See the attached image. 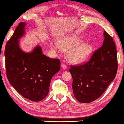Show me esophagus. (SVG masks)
I'll use <instances>...</instances> for the list:
<instances>
[{
	"label": "esophagus",
	"mask_w": 124,
	"mask_h": 124,
	"mask_svg": "<svg viewBox=\"0 0 124 124\" xmlns=\"http://www.w3.org/2000/svg\"><path fill=\"white\" fill-rule=\"evenodd\" d=\"M61 68H62L63 69H67V66H66V65H65V64H64V63H62L61 64Z\"/></svg>",
	"instance_id": "esophagus-1"
}]
</instances>
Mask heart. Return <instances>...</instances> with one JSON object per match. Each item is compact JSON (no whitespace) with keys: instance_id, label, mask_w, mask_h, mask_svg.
<instances>
[{"instance_id":"obj_1","label":"heart","mask_w":124,"mask_h":124,"mask_svg":"<svg viewBox=\"0 0 124 124\" xmlns=\"http://www.w3.org/2000/svg\"><path fill=\"white\" fill-rule=\"evenodd\" d=\"M81 42L78 37L70 35L60 39L58 43H51L50 46L55 52H59L60 49L64 51L69 50L67 54L68 59L72 63H78L87 59L93 51L91 45Z\"/></svg>"}]
</instances>
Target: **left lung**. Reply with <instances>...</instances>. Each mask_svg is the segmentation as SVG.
<instances>
[{
    "label": "left lung",
    "instance_id": "8db88e82",
    "mask_svg": "<svg viewBox=\"0 0 124 124\" xmlns=\"http://www.w3.org/2000/svg\"><path fill=\"white\" fill-rule=\"evenodd\" d=\"M102 46L84 64L71 65L72 88L75 98L83 103L96 100L104 93L117 72L116 47L112 37L104 31Z\"/></svg>",
    "mask_w": 124,
    "mask_h": 124
}]
</instances>
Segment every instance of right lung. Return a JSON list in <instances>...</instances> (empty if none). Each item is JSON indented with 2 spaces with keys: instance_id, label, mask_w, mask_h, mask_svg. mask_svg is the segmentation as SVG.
<instances>
[{
  "instance_id": "right-lung-1",
  "label": "right lung",
  "mask_w": 124,
  "mask_h": 124,
  "mask_svg": "<svg viewBox=\"0 0 124 124\" xmlns=\"http://www.w3.org/2000/svg\"><path fill=\"white\" fill-rule=\"evenodd\" d=\"M26 23L16 28L5 49L6 76L11 85L24 98L40 101L48 94L51 79L60 69V61L43 54L36 47L29 53L23 52L19 39L24 35Z\"/></svg>"
}]
</instances>
